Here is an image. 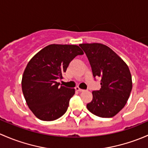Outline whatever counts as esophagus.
Masks as SVG:
<instances>
[{
  "instance_id": "obj_1",
  "label": "esophagus",
  "mask_w": 148,
  "mask_h": 148,
  "mask_svg": "<svg viewBox=\"0 0 148 148\" xmlns=\"http://www.w3.org/2000/svg\"><path fill=\"white\" fill-rule=\"evenodd\" d=\"M75 90H77V91H78V92H83V91H84V90L80 89V88H79V87H76Z\"/></svg>"
}]
</instances>
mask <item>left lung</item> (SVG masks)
<instances>
[{
  "label": "left lung",
  "mask_w": 148,
  "mask_h": 148,
  "mask_svg": "<svg viewBox=\"0 0 148 148\" xmlns=\"http://www.w3.org/2000/svg\"><path fill=\"white\" fill-rule=\"evenodd\" d=\"M79 45L88 57L93 77L101 78V88L92 91V100L87 108L100 118H112L124 108L130 97L132 83L128 66L107 45Z\"/></svg>",
  "instance_id": "1"
}]
</instances>
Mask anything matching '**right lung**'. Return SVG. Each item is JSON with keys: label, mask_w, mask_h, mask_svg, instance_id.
<instances>
[{"label": "right lung", "mask_w": 148, "mask_h": 148, "mask_svg": "<svg viewBox=\"0 0 148 148\" xmlns=\"http://www.w3.org/2000/svg\"><path fill=\"white\" fill-rule=\"evenodd\" d=\"M83 51L75 45L51 44L28 62L22 77V90L27 105L38 119L52 121L65 113L75 89L59 86L57 79L71 60Z\"/></svg>", "instance_id": "add662e5"}]
</instances>
